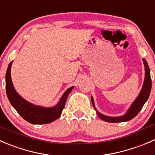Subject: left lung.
<instances>
[{
	"label": "left lung",
	"instance_id": "obj_1",
	"mask_svg": "<svg viewBox=\"0 0 155 155\" xmlns=\"http://www.w3.org/2000/svg\"><path fill=\"white\" fill-rule=\"evenodd\" d=\"M144 65H145V81H144L143 87H142L141 92L139 93V96L136 99L134 102L133 103L132 106L127 111V114L125 115L122 116V117H107V116L103 115V114H100L98 111H97V114L99 117L103 120L106 121V122L109 123H120L124 122V121H128L134 118L136 115L139 113L141 109L142 108L143 105L148 100V97H149L150 92H151V75H150V70L148 67V64H147L146 61L143 59ZM91 103H92L93 107L95 109V107L94 104V101H93L92 97H91Z\"/></svg>",
	"mask_w": 155,
	"mask_h": 155
}]
</instances>
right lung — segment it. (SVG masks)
Wrapping results in <instances>:
<instances>
[{
	"instance_id": "right-lung-1",
	"label": "right lung",
	"mask_w": 155,
	"mask_h": 155,
	"mask_svg": "<svg viewBox=\"0 0 155 155\" xmlns=\"http://www.w3.org/2000/svg\"><path fill=\"white\" fill-rule=\"evenodd\" d=\"M12 63L13 61L8 65L6 73V91L10 104L19 113V115L31 124H49L59 118L65 106L67 96L73 90V87H70L64 92L61 101L56 106L53 107H42L40 106H36L24 100L15 90L10 77V68Z\"/></svg>"
}]
</instances>
